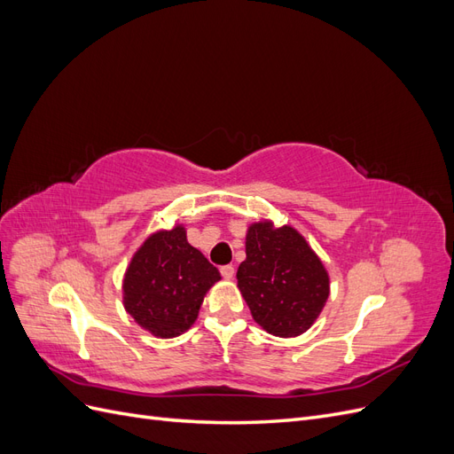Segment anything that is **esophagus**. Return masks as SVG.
<instances>
[{
  "mask_svg": "<svg viewBox=\"0 0 454 454\" xmlns=\"http://www.w3.org/2000/svg\"><path fill=\"white\" fill-rule=\"evenodd\" d=\"M219 270H222V277L225 280H231L232 277H235V267H232V265H223Z\"/></svg>",
  "mask_w": 454,
  "mask_h": 454,
  "instance_id": "34e87169",
  "label": "esophagus"
}]
</instances>
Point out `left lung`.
<instances>
[{"label": "left lung", "mask_w": 454, "mask_h": 454, "mask_svg": "<svg viewBox=\"0 0 454 454\" xmlns=\"http://www.w3.org/2000/svg\"><path fill=\"white\" fill-rule=\"evenodd\" d=\"M239 290L252 318L274 337H299L329 297V274L307 239L292 225L261 219L246 231Z\"/></svg>", "instance_id": "obj_1"}]
</instances>
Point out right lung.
Here are the masks:
<instances>
[{
  "label": "right lung",
  "mask_w": 454,
  "mask_h": 454,
  "mask_svg": "<svg viewBox=\"0 0 454 454\" xmlns=\"http://www.w3.org/2000/svg\"><path fill=\"white\" fill-rule=\"evenodd\" d=\"M222 274L187 242L184 223L159 229L140 244L122 277V307L159 339L185 333Z\"/></svg>",
  "instance_id": "right-lung-1"
}]
</instances>
